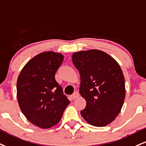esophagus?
I'll use <instances>...</instances> for the list:
<instances>
[{"label": "esophagus", "instance_id": "esophagus-1", "mask_svg": "<svg viewBox=\"0 0 146 146\" xmlns=\"http://www.w3.org/2000/svg\"><path fill=\"white\" fill-rule=\"evenodd\" d=\"M79 96H80L79 93L77 92H75L73 93V95H72V98H73V99H77V98H78Z\"/></svg>", "mask_w": 146, "mask_h": 146}]
</instances>
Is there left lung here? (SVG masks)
<instances>
[{"instance_id": "left-lung-1", "label": "left lung", "mask_w": 146, "mask_h": 146, "mask_svg": "<svg viewBox=\"0 0 146 146\" xmlns=\"http://www.w3.org/2000/svg\"><path fill=\"white\" fill-rule=\"evenodd\" d=\"M80 72V93L86 101L81 114L88 123L101 127L115 120L125 99V81L117 61L99 50L80 51L72 54Z\"/></svg>"}]
</instances>
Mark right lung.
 <instances>
[{"label":"right lung","mask_w":146,"mask_h":146,"mask_svg":"<svg viewBox=\"0 0 146 146\" xmlns=\"http://www.w3.org/2000/svg\"><path fill=\"white\" fill-rule=\"evenodd\" d=\"M64 56L44 52L31 58L17 81V98L27 120L41 129H50L60 120L70 101L55 80Z\"/></svg>","instance_id":"obj_1"}]
</instances>
